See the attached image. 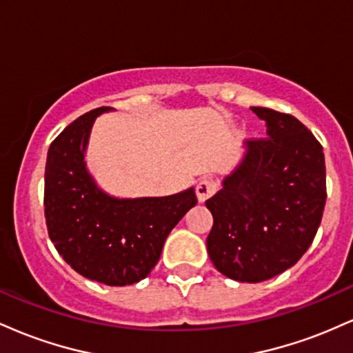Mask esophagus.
Here are the masks:
<instances>
[{
  "mask_svg": "<svg viewBox=\"0 0 353 353\" xmlns=\"http://www.w3.org/2000/svg\"><path fill=\"white\" fill-rule=\"evenodd\" d=\"M219 189V182L214 179V177H202V179L197 182L196 185V194L199 202L208 201L210 196L216 194V190Z\"/></svg>",
  "mask_w": 353,
  "mask_h": 353,
  "instance_id": "34e87169",
  "label": "esophagus"
}]
</instances>
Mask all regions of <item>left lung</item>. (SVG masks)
I'll use <instances>...</instances> for the list:
<instances>
[{
    "mask_svg": "<svg viewBox=\"0 0 353 353\" xmlns=\"http://www.w3.org/2000/svg\"><path fill=\"white\" fill-rule=\"evenodd\" d=\"M267 137L247 141L241 165L205 201L214 224L212 264L239 282H262L297 264L322 221L327 199L322 145L294 116L250 108Z\"/></svg>",
    "mask_w": 353,
    "mask_h": 353,
    "instance_id": "8db88e82",
    "label": "left lung"
}]
</instances>
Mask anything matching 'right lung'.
<instances>
[{
    "label": "right lung",
    "instance_id": "obj_1",
    "mask_svg": "<svg viewBox=\"0 0 353 353\" xmlns=\"http://www.w3.org/2000/svg\"><path fill=\"white\" fill-rule=\"evenodd\" d=\"M103 106L79 116L52 141L44 172V217L61 257L106 285L143 281L169 232L197 204L194 189L168 197L116 199L98 189L84 164L88 137Z\"/></svg>",
    "mask_w": 353,
    "mask_h": 353
}]
</instances>
